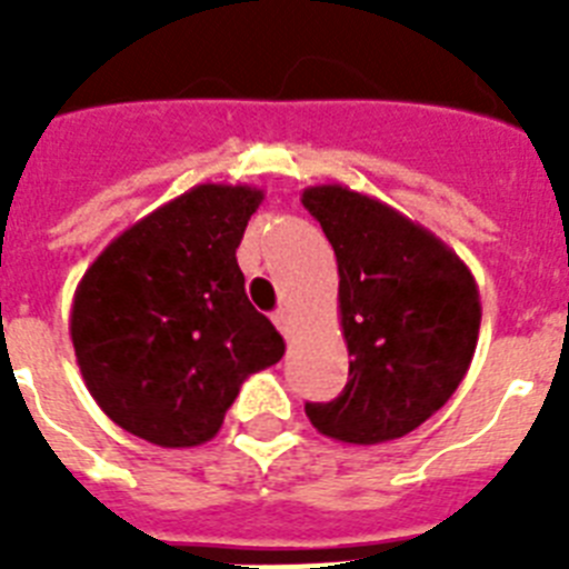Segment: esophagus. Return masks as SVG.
I'll return each mask as SVG.
<instances>
[{
  "label": "esophagus",
  "instance_id": "34e87169",
  "mask_svg": "<svg viewBox=\"0 0 569 569\" xmlns=\"http://www.w3.org/2000/svg\"><path fill=\"white\" fill-rule=\"evenodd\" d=\"M274 325H277V330L283 333V337H289V333H292V310H277Z\"/></svg>",
  "mask_w": 569,
  "mask_h": 569
}]
</instances>
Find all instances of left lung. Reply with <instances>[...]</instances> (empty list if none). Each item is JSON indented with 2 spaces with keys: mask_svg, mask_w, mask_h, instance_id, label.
<instances>
[{
  "mask_svg": "<svg viewBox=\"0 0 569 569\" xmlns=\"http://www.w3.org/2000/svg\"><path fill=\"white\" fill-rule=\"evenodd\" d=\"M303 209L337 253L348 383L307 405L330 440L378 446L431 419L460 387L478 346L481 298L467 262L392 206L346 186H310Z\"/></svg>",
  "mask_w": 569,
  "mask_h": 569,
  "instance_id": "obj_1",
  "label": "left lung"
}]
</instances>
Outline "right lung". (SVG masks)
<instances>
[{
  "mask_svg": "<svg viewBox=\"0 0 569 569\" xmlns=\"http://www.w3.org/2000/svg\"><path fill=\"white\" fill-rule=\"evenodd\" d=\"M262 197L253 186H194L120 232L76 286V363L123 431L162 449L212 440L244 378L283 357L236 262Z\"/></svg>",
  "mask_w": 569,
  "mask_h": 569,
  "instance_id": "obj_1",
  "label": "right lung"
}]
</instances>
